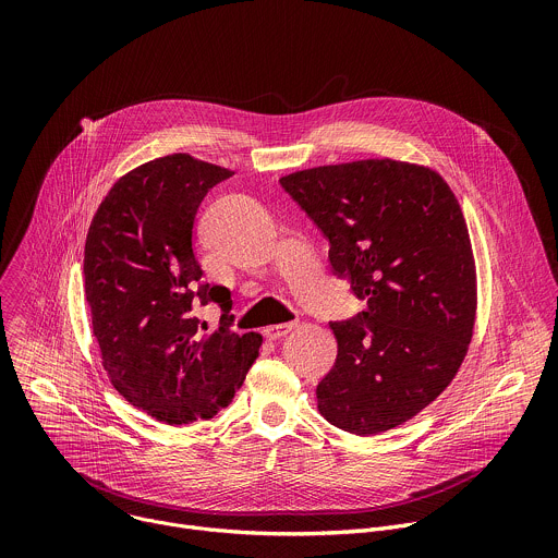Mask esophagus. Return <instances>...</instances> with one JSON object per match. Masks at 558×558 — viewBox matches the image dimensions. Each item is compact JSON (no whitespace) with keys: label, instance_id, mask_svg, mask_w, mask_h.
<instances>
[{"label":"esophagus","instance_id":"34e87169","mask_svg":"<svg viewBox=\"0 0 558 558\" xmlns=\"http://www.w3.org/2000/svg\"><path fill=\"white\" fill-rule=\"evenodd\" d=\"M295 329V323H282V325H271L265 329V338L269 340H280L284 338L287 333H291Z\"/></svg>","mask_w":558,"mask_h":558}]
</instances>
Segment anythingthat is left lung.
Instances as JSON below:
<instances>
[{"label":"left lung","instance_id":"1","mask_svg":"<svg viewBox=\"0 0 558 558\" xmlns=\"http://www.w3.org/2000/svg\"><path fill=\"white\" fill-rule=\"evenodd\" d=\"M280 185L366 302L331 323L338 357L315 388L317 411L353 435L409 422L450 384L472 338L476 278L454 194L437 172L392 158L302 170Z\"/></svg>","mask_w":558,"mask_h":558}]
</instances>
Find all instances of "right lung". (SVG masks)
<instances>
[{
	"label": "right lung",
	"mask_w": 558,
	"mask_h": 558,
	"mask_svg": "<svg viewBox=\"0 0 558 558\" xmlns=\"http://www.w3.org/2000/svg\"><path fill=\"white\" fill-rule=\"evenodd\" d=\"M233 172L170 154L121 177L86 238L84 280L104 368L125 400L172 426L231 404L263 338L231 331V295L209 284L192 247L196 211ZM214 301V335L195 308Z\"/></svg>",
	"instance_id": "1"
}]
</instances>
